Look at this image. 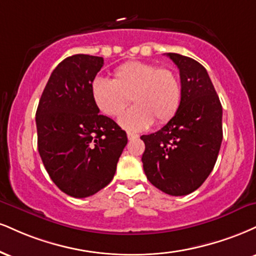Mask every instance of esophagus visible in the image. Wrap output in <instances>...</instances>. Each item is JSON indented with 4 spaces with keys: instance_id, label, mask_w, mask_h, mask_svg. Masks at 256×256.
Returning <instances> with one entry per match:
<instances>
[{
    "instance_id": "1",
    "label": "esophagus",
    "mask_w": 256,
    "mask_h": 256,
    "mask_svg": "<svg viewBox=\"0 0 256 256\" xmlns=\"http://www.w3.org/2000/svg\"><path fill=\"white\" fill-rule=\"evenodd\" d=\"M128 140H137V138H138V134H132V132H128Z\"/></svg>"
}]
</instances>
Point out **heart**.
Listing matches in <instances>:
<instances>
[{"instance_id": "heart-1", "label": "heart", "mask_w": 256, "mask_h": 256, "mask_svg": "<svg viewBox=\"0 0 256 256\" xmlns=\"http://www.w3.org/2000/svg\"><path fill=\"white\" fill-rule=\"evenodd\" d=\"M92 95L98 108L108 116L120 114L131 98L134 106L119 116V124L126 130L140 131L154 120L163 124L173 118L180 106L181 83L173 70L132 60L116 68L114 80L95 78Z\"/></svg>"}]
</instances>
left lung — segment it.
<instances>
[{
  "label": "left lung",
  "instance_id": "obj_1",
  "mask_svg": "<svg viewBox=\"0 0 256 256\" xmlns=\"http://www.w3.org/2000/svg\"><path fill=\"white\" fill-rule=\"evenodd\" d=\"M167 56L180 72V106L161 130L140 137L146 144L142 162L154 186L178 196L199 188L214 169L223 140V110L202 64L178 54Z\"/></svg>",
  "mask_w": 256,
  "mask_h": 256
}]
</instances>
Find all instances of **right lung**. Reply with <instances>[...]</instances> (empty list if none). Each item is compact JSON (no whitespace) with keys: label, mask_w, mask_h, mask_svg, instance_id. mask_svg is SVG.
Masks as SVG:
<instances>
[{"label":"right lung","mask_w":256,"mask_h":256,"mask_svg":"<svg viewBox=\"0 0 256 256\" xmlns=\"http://www.w3.org/2000/svg\"><path fill=\"white\" fill-rule=\"evenodd\" d=\"M104 58L74 54L58 64L46 83L36 113L38 150L62 192L86 198L106 187L116 174L126 132L100 110L92 83Z\"/></svg>","instance_id":"right-lung-1"}]
</instances>
